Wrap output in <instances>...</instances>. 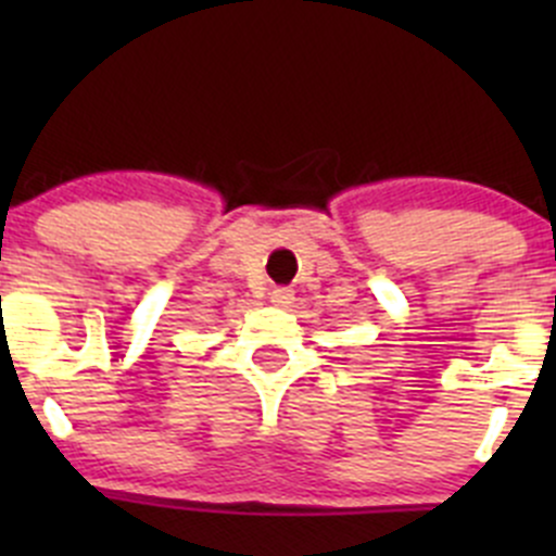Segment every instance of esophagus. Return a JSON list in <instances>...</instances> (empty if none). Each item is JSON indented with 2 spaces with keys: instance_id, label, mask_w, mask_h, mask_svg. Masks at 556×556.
<instances>
[{
  "instance_id": "34e87169",
  "label": "esophagus",
  "mask_w": 556,
  "mask_h": 556,
  "mask_svg": "<svg viewBox=\"0 0 556 556\" xmlns=\"http://www.w3.org/2000/svg\"><path fill=\"white\" fill-rule=\"evenodd\" d=\"M271 304L274 306H290V304H293V290H290V288H274L271 290Z\"/></svg>"
}]
</instances>
